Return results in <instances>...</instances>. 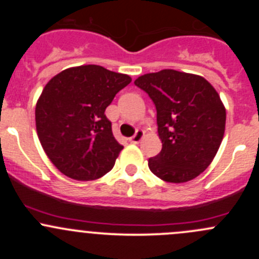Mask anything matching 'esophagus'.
Wrapping results in <instances>:
<instances>
[{
    "label": "esophagus",
    "mask_w": 259,
    "mask_h": 259,
    "mask_svg": "<svg viewBox=\"0 0 259 259\" xmlns=\"http://www.w3.org/2000/svg\"><path fill=\"white\" fill-rule=\"evenodd\" d=\"M143 138H144V132H143V130H137V133H135L129 140L130 143H133V144H138V143L142 142Z\"/></svg>",
    "instance_id": "esophagus-1"
}]
</instances>
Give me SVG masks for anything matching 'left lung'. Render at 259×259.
<instances>
[{"label":"left lung","instance_id":"1","mask_svg":"<svg viewBox=\"0 0 259 259\" xmlns=\"http://www.w3.org/2000/svg\"><path fill=\"white\" fill-rule=\"evenodd\" d=\"M156 109L161 151L149 169L169 183L197 178L215 156L226 129V109L215 89L199 75L161 70L139 76Z\"/></svg>","mask_w":259,"mask_h":259}]
</instances>
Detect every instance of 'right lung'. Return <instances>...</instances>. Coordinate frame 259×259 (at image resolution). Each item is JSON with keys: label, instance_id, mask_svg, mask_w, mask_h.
<instances>
[{"label": "right lung", "instance_id": "right-lung-1", "mask_svg": "<svg viewBox=\"0 0 259 259\" xmlns=\"http://www.w3.org/2000/svg\"><path fill=\"white\" fill-rule=\"evenodd\" d=\"M129 75L99 65L64 70L46 83L36 104L38 139L51 163L69 178L95 180L113 169L124 146L105 109L129 85Z\"/></svg>", "mask_w": 259, "mask_h": 259}]
</instances>
